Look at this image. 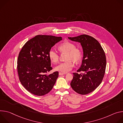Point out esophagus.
<instances>
[{
  "instance_id": "obj_1",
  "label": "esophagus",
  "mask_w": 123,
  "mask_h": 123,
  "mask_svg": "<svg viewBox=\"0 0 123 123\" xmlns=\"http://www.w3.org/2000/svg\"><path fill=\"white\" fill-rule=\"evenodd\" d=\"M59 75H60V76H62V75H65V74H66L65 73H62V72H59Z\"/></svg>"
}]
</instances>
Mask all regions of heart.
<instances>
[{"instance_id":"1","label":"heart","mask_w":123,"mask_h":123,"mask_svg":"<svg viewBox=\"0 0 123 123\" xmlns=\"http://www.w3.org/2000/svg\"><path fill=\"white\" fill-rule=\"evenodd\" d=\"M59 50L61 53H66L65 60L67 61L61 63L55 67V70L63 73L71 70L74 66L73 62L78 63L82 58V52L74 44L70 42H65L59 46ZM48 57L50 61L54 63H57L59 61V55L54 50L51 49L48 52Z\"/></svg>"}]
</instances>
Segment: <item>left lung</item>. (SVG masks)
<instances>
[{"mask_svg":"<svg viewBox=\"0 0 123 123\" xmlns=\"http://www.w3.org/2000/svg\"><path fill=\"white\" fill-rule=\"evenodd\" d=\"M68 38L80 43L84 52L82 63L77 71L84 73H73L70 85L77 93L86 95L93 91L102 83L106 64L105 55L98 40L90 36L81 35Z\"/></svg>","mask_w":123,"mask_h":123,"instance_id":"1","label":"left lung"}]
</instances>
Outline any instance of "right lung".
I'll list each match as a JSON object with an SVG mask.
<instances>
[{
  "mask_svg": "<svg viewBox=\"0 0 123 123\" xmlns=\"http://www.w3.org/2000/svg\"><path fill=\"white\" fill-rule=\"evenodd\" d=\"M62 39L60 37L37 35L22 47L18 59V72L21 84L31 93L43 96L55 84L59 72L47 74L52 69L48 52Z\"/></svg>",
  "mask_w": 123,
  "mask_h": 123,
  "instance_id": "obj_1",
  "label": "right lung"
}]
</instances>
